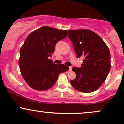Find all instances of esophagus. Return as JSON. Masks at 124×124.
I'll return each mask as SVG.
<instances>
[{
  "label": "esophagus",
  "instance_id": "obj_1",
  "mask_svg": "<svg viewBox=\"0 0 124 124\" xmlns=\"http://www.w3.org/2000/svg\"><path fill=\"white\" fill-rule=\"evenodd\" d=\"M69 71H71V70H72V67H71V66H70V67H69Z\"/></svg>",
  "mask_w": 124,
  "mask_h": 124
}]
</instances>
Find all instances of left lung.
Instances as JSON below:
<instances>
[{"mask_svg":"<svg viewBox=\"0 0 124 124\" xmlns=\"http://www.w3.org/2000/svg\"><path fill=\"white\" fill-rule=\"evenodd\" d=\"M77 57H83L81 67H74L76 74L71 86L81 92L90 93L101 87L110 69L109 50L98 34L87 30H68Z\"/></svg>","mask_w":124,"mask_h":124,"instance_id":"left-lung-1","label":"left lung"}]
</instances>
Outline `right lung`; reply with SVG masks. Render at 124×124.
Wrapping results in <instances>:
<instances>
[{"mask_svg": "<svg viewBox=\"0 0 124 124\" xmlns=\"http://www.w3.org/2000/svg\"><path fill=\"white\" fill-rule=\"evenodd\" d=\"M67 35V30L43 26L26 38L20 51L19 66L22 77L31 88L48 90L54 86L60 73L69 70L66 65L55 64L49 59L57 42Z\"/></svg>", "mask_w": 124, "mask_h": 124, "instance_id": "1", "label": "right lung"}]
</instances>
